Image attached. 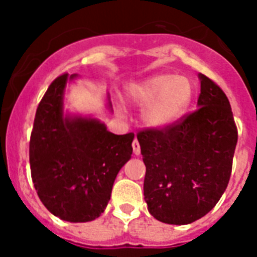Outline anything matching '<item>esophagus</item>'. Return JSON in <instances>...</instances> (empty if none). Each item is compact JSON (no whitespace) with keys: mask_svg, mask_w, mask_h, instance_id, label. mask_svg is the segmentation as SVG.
Listing matches in <instances>:
<instances>
[{"mask_svg":"<svg viewBox=\"0 0 257 257\" xmlns=\"http://www.w3.org/2000/svg\"><path fill=\"white\" fill-rule=\"evenodd\" d=\"M132 147H133V153H135L136 156H137V155H140L141 149H140V144H139V141H137V139H135Z\"/></svg>","mask_w":257,"mask_h":257,"instance_id":"obj_1","label":"esophagus"}]
</instances>
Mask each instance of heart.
<instances>
[{"instance_id": "obj_1", "label": "heart", "mask_w": 257, "mask_h": 257, "mask_svg": "<svg viewBox=\"0 0 257 257\" xmlns=\"http://www.w3.org/2000/svg\"><path fill=\"white\" fill-rule=\"evenodd\" d=\"M193 94V82L176 74H157L126 88V98L143 106V120L153 129L176 124L191 106Z\"/></svg>"}]
</instances>
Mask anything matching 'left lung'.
<instances>
[{
  "label": "left lung",
  "mask_w": 257,
  "mask_h": 257,
  "mask_svg": "<svg viewBox=\"0 0 257 257\" xmlns=\"http://www.w3.org/2000/svg\"><path fill=\"white\" fill-rule=\"evenodd\" d=\"M197 109L164 129L137 133L147 172L144 196L161 223L184 225L215 207L231 177L237 144L225 93L200 73Z\"/></svg>",
  "instance_id": "8db88e82"
}]
</instances>
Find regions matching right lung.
I'll list each match as a JSON object with an SVG mask.
<instances>
[{"instance_id": "obj_1", "label": "right lung", "mask_w": 257, "mask_h": 257, "mask_svg": "<svg viewBox=\"0 0 257 257\" xmlns=\"http://www.w3.org/2000/svg\"><path fill=\"white\" fill-rule=\"evenodd\" d=\"M57 77L38 104L30 135L32 180L46 209L61 220L97 219L110 200L117 173L131 159L133 133L114 135L93 117L64 114L66 82ZM108 108L112 102L108 96Z\"/></svg>"}]
</instances>
